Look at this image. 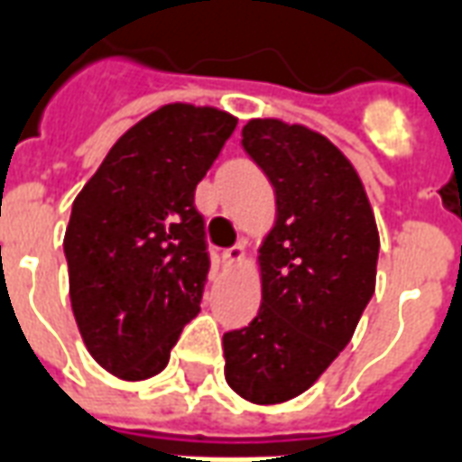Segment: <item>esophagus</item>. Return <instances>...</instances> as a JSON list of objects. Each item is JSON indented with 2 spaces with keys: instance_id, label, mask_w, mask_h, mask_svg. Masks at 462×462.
<instances>
[{
  "instance_id": "34e87169",
  "label": "esophagus",
  "mask_w": 462,
  "mask_h": 462,
  "mask_svg": "<svg viewBox=\"0 0 462 462\" xmlns=\"http://www.w3.org/2000/svg\"><path fill=\"white\" fill-rule=\"evenodd\" d=\"M222 262H225V266H240L245 262V247L235 245V247L225 249L222 252Z\"/></svg>"
}]
</instances>
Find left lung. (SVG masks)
Listing matches in <instances>:
<instances>
[{
  "label": "left lung",
  "instance_id": "obj_1",
  "mask_svg": "<svg viewBox=\"0 0 462 462\" xmlns=\"http://www.w3.org/2000/svg\"><path fill=\"white\" fill-rule=\"evenodd\" d=\"M242 146L274 186L276 220L259 245V313L222 336L225 379L252 404H282L350 343L374 293L379 232L357 171L320 132L249 119Z\"/></svg>",
  "mask_w": 462,
  "mask_h": 462
}]
</instances>
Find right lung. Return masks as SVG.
<instances>
[{
  "label": "right lung",
  "instance_id": "right-lung-1",
  "mask_svg": "<svg viewBox=\"0 0 462 462\" xmlns=\"http://www.w3.org/2000/svg\"><path fill=\"white\" fill-rule=\"evenodd\" d=\"M235 126L217 107L153 109L73 200L63 237L70 306L88 353L115 377L159 374L200 310L210 259L193 198Z\"/></svg>",
  "mask_w": 462,
  "mask_h": 462
}]
</instances>
